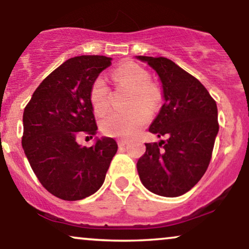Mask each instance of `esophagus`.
Listing matches in <instances>:
<instances>
[{
    "instance_id": "obj_1",
    "label": "esophagus",
    "mask_w": 249,
    "mask_h": 249,
    "mask_svg": "<svg viewBox=\"0 0 249 249\" xmlns=\"http://www.w3.org/2000/svg\"><path fill=\"white\" fill-rule=\"evenodd\" d=\"M117 142H118V146L119 147H124L125 145L127 144V141H126V139H118V141H117Z\"/></svg>"
}]
</instances>
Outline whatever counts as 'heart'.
Here are the masks:
<instances>
[{
	"mask_svg": "<svg viewBox=\"0 0 249 249\" xmlns=\"http://www.w3.org/2000/svg\"><path fill=\"white\" fill-rule=\"evenodd\" d=\"M113 79L117 85L132 91L128 101V107L132 108L125 112L112 111L107 113L102 119L101 128L107 136L130 138L141 132L150 121V112L147 108L152 110L156 107L159 101V92L154 85L148 83L150 75L147 71L133 63L117 68L113 72ZM89 99L97 115H102L107 110L110 92L102 77L91 85Z\"/></svg>",
	"mask_w": 249,
	"mask_h": 249,
	"instance_id": "heart-1",
	"label": "heart"
}]
</instances>
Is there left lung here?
I'll return each instance as SVG.
<instances>
[{"label": "left lung", "mask_w": 249, "mask_h": 249, "mask_svg": "<svg viewBox=\"0 0 249 249\" xmlns=\"http://www.w3.org/2000/svg\"><path fill=\"white\" fill-rule=\"evenodd\" d=\"M136 58L147 63L161 83L164 104L148 131L158 138H167L158 144H145L146 152L137 162L139 178L154 194L182 196L201 179L211 161L219 132L216 103L198 79L171 59Z\"/></svg>", "instance_id": "obj_1"}]
</instances>
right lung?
<instances>
[{
	"mask_svg": "<svg viewBox=\"0 0 249 249\" xmlns=\"http://www.w3.org/2000/svg\"><path fill=\"white\" fill-rule=\"evenodd\" d=\"M111 61L99 55L68 59L39 84L24 108V153L43 187L59 199L75 201L96 193L118 148L110 137H96L91 147L77 142L98 130L89 93Z\"/></svg>",
	"mask_w": 249,
	"mask_h": 249,
	"instance_id": "right-lung-1",
	"label": "right lung"
}]
</instances>
